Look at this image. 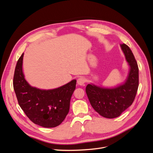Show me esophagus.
Here are the masks:
<instances>
[{
	"instance_id": "1",
	"label": "esophagus",
	"mask_w": 153,
	"mask_h": 153,
	"mask_svg": "<svg viewBox=\"0 0 153 153\" xmlns=\"http://www.w3.org/2000/svg\"><path fill=\"white\" fill-rule=\"evenodd\" d=\"M85 82V79L83 77H80L78 78L77 80V84L80 85H84Z\"/></svg>"
}]
</instances>
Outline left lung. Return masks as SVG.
<instances>
[{"instance_id": "obj_1", "label": "left lung", "mask_w": 153, "mask_h": 153, "mask_svg": "<svg viewBox=\"0 0 153 153\" xmlns=\"http://www.w3.org/2000/svg\"><path fill=\"white\" fill-rule=\"evenodd\" d=\"M121 48L129 66V71L123 84L113 88H105L88 84L86 94L96 112L101 116L112 119L119 117L133 103L138 87V68L135 57L126 44Z\"/></svg>"}]
</instances>
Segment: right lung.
<instances>
[{
  "label": "right lung",
  "instance_id": "add662e5",
  "mask_svg": "<svg viewBox=\"0 0 153 153\" xmlns=\"http://www.w3.org/2000/svg\"><path fill=\"white\" fill-rule=\"evenodd\" d=\"M24 53L17 62L13 77V87L21 108L32 122L45 128L61 124L69 110L71 96L76 80L56 89L43 90L30 86L22 70Z\"/></svg>",
  "mask_w": 153,
  "mask_h": 153
}]
</instances>
